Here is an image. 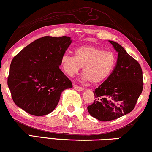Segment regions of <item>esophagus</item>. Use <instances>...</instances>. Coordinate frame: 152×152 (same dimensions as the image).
<instances>
[{"instance_id": "obj_1", "label": "esophagus", "mask_w": 152, "mask_h": 152, "mask_svg": "<svg viewBox=\"0 0 152 152\" xmlns=\"http://www.w3.org/2000/svg\"><path fill=\"white\" fill-rule=\"evenodd\" d=\"M73 87H74V88L75 89V90H77V91H83L84 90V88H82V87H81V86H77V85H76V84H73Z\"/></svg>"}]
</instances>
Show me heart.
I'll use <instances>...</instances> for the list:
<instances>
[{
	"label": "heart",
	"mask_w": 152,
	"mask_h": 152,
	"mask_svg": "<svg viewBox=\"0 0 152 152\" xmlns=\"http://www.w3.org/2000/svg\"><path fill=\"white\" fill-rule=\"evenodd\" d=\"M75 57L64 55L61 59L62 70L73 76L83 68L85 80L99 84L109 77L116 64V56L111 51H104L93 45H83L75 51Z\"/></svg>",
	"instance_id": "1"
}]
</instances>
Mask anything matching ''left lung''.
<instances>
[{
    "label": "left lung",
    "mask_w": 152,
    "mask_h": 152,
    "mask_svg": "<svg viewBox=\"0 0 152 152\" xmlns=\"http://www.w3.org/2000/svg\"><path fill=\"white\" fill-rule=\"evenodd\" d=\"M118 53L116 65L109 77L93 91L95 100L88 113L100 121L115 120L134 109L143 88L140 64L118 43L109 41Z\"/></svg>",
    "instance_id": "8db88e82"
}]
</instances>
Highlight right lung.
Here are the masks:
<instances>
[{
  "instance_id": "1",
  "label": "right lung",
  "mask_w": 152,
  "mask_h": 152,
  "mask_svg": "<svg viewBox=\"0 0 152 152\" xmlns=\"http://www.w3.org/2000/svg\"><path fill=\"white\" fill-rule=\"evenodd\" d=\"M71 42L69 37H43L13 58L7 84L18 107L33 115H47L57 107L62 91L72 88L59 68Z\"/></svg>"
}]
</instances>
